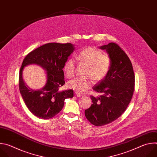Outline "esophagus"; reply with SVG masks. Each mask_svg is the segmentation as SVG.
I'll return each mask as SVG.
<instances>
[{
  "mask_svg": "<svg viewBox=\"0 0 157 157\" xmlns=\"http://www.w3.org/2000/svg\"><path fill=\"white\" fill-rule=\"evenodd\" d=\"M75 95L76 97H82V96H84L83 94H80V93H77V92H76V93H75Z\"/></svg>",
  "mask_w": 157,
  "mask_h": 157,
  "instance_id": "esophagus-1",
  "label": "esophagus"
}]
</instances>
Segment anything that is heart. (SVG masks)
Segmentation results:
<instances>
[{"label": "heart", "mask_w": 157, "mask_h": 157, "mask_svg": "<svg viewBox=\"0 0 157 157\" xmlns=\"http://www.w3.org/2000/svg\"><path fill=\"white\" fill-rule=\"evenodd\" d=\"M76 59L88 66L87 76L96 82L102 80L107 75L110 67V58L107 55H102L99 50L93 47H87L81 51ZM75 68V60L70 58L64 65V73L67 78L73 76ZM92 81L89 79L75 78L67 83V87L78 93L85 92L91 87Z\"/></svg>", "instance_id": "heart-1"}]
</instances>
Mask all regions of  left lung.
<instances>
[{
  "label": "left lung",
  "mask_w": 157,
  "mask_h": 157,
  "mask_svg": "<svg viewBox=\"0 0 157 157\" xmlns=\"http://www.w3.org/2000/svg\"><path fill=\"white\" fill-rule=\"evenodd\" d=\"M99 48L106 50L111 64L106 76L93 87L101 95L97 98L91 96L93 104L85 110L86 119L96 126H102L118 119L129 104L135 87L132 64L124 51L115 43Z\"/></svg>",
  "instance_id": "1"
}]
</instances>
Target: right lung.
<instances>
[{
    "instance_id": "1",
    "label": "right lung",
    "mask_w": 157,
    "mask_h": 157,
    "mask_svg": "<svg viewBox=\"0 0 157 157\" xmlns=\"http://www.w3.org/2000/svg\"><path fill=\"white\" fill-rule=\"evenodd\" d=\"M71 43H49L29 53L22 63L19 73V90L27 107L35 116L52 118L62 110L64 100L73 97V90L59 91L65 83L63 68L68 57L74 52ZM35 63L47 71V82L40 90H33L24 82L22 72L27 65Z\"/></svg>"
}]
</instances>
